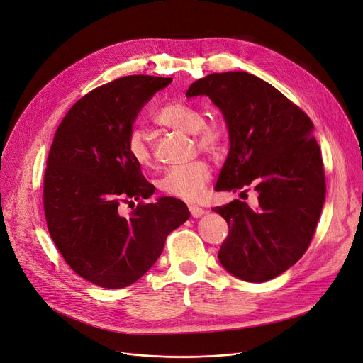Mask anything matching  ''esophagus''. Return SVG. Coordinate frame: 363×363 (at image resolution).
I'll return each mask as SVG.
<instances>
[{
    "mask_svg": "<svg viewBox=\"0 0 363 363\" xmlns=\"http://www.w3.org/2000/svg\"><path fill=\"white\" fill-rule=\"evenodd\" d=\"M188 208H189V213H191L193 218H200V216H203L206 213L204 208H201L199 206H188Z\"/></svg>",
    "mask_w": 363,
    "mask_h": 363,
    "instance_id": "esophagus-1",
    "label": "esophagus"
}]
</instances>
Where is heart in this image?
<instances>
[{"label": "heart", "mask_w": 363, "mask_h": 363, "mask_svg": "<svg viewBox=\"0 0 363 363\" xmlns=\"http://www.w3.org/2000/svg\"><path fill=\"white\" fill-rule=\"evenodd\" d=\"M156 122L162 126L193 133L199 150L208 155H219L225 145V129L216 121H204V113L189 103L169 101L156 114ZM126 150L138 166H150L152 152L144 130L133 128L126 138ZM212 178L211 167L199 160L185 166L169 169L159 182L162 191L184 201H199Z\"/></svg>", "instance_id": "b5f03b06"}]
</instances>
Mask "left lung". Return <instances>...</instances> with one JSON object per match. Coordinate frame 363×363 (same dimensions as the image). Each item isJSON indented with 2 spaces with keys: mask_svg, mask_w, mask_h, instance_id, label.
<instances>
[{
  "mask_svg": "<svg viewBox=\"0 0 363 363\" xmlns=\"http://www.w3.org/2000/svg\"><path fill=\"white\" fill-rule=\"evenodd\" d=\"M207 95L222 111L230 152L216 191H257L259 206H218L230 233L219 260L234 277L269 281L304 255L325 201V172L313 123L271 84L247 72L207 74L186 97Z\"/></svg>",
  "mask_w": 363,
  "mask_h": 363,
  "instance_id": "obj_1",
  "label": "left lung"
}]
</instances>
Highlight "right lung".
<instances>
[{"instance_id":"1","label":"right lung","mask_w":363,"mask_h":363,"mask_svg":"<svg viewBox=\"0 0 363 363\" xmlns=\"http://www.w3.org/2000/svg\"><path fill=\"white\" fill-rule=\"evenodd\" d=\"M172 78L132 74L92 89L55 130L44 175L50 235L70 268L103 289L138 281L163 252L167 235L189 212L184 201H140L129 216L122 203L155 193L126 150L143 106Z\"/></svg>"}]
</instances>
